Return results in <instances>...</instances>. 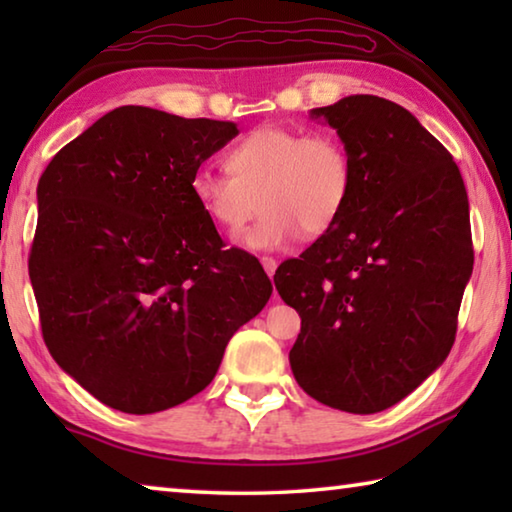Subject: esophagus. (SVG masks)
<instances>
[{"mask_svg":"<svg viewBox=\"0 0 512 512\" xmlns=\"http://www.w3.org/2000/svg\"><path fill=\"white\" fill-rule=\"evenodd\" d=\"M262 266H264V271H266V275H268V277H273V275H275L277 262H275L273 257H262Z\"/></svg>","mask_w":512,"mask_h":512,"instance_id":"1","label":"esophagus"}]
</instances>
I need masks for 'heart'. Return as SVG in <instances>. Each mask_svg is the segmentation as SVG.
I'll use <instances>...</instances> for the list:
<instances>
[{
	"label": "heart",
	"instance_id": "1",
	"mask_svg": "<svg viewBox=\"0 0 512 512\" xmlns=\"http://www.w3.org/2000/svg\"><path fill=\"white\" fill-rule=\"evenodd\" d=\"M230 176L198 171L192 194L216 228L237 232L266 207L259 221L239 235L253 250H275L302 237H323L350 203L354 169L339 137L289 126H262L225 155Z\"/></svg>",
	"mask_w": 512,
	"mask_h": 512
}]
</instances>
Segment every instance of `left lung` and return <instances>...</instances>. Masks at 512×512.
Segmentation results:
<instances>
[{"label": "left lung", "instance_id": "left-lung-1", "mask_svg": "<svg viewBox=\"0 0 512 512\" xmlns=\"http://www.w3.org/2000/svg\"><path fill=\"white\" fill-rule=\"evenodd\" d=\"M311 117L336 128L354 185L334 228L275 271L302 320L291 370L314 400L377 413L452 350L474 264L470 205L452 155L397 103L354 94Z\"/></svg>", "mask_w": 512, "mask_h": 512}]
</instances>
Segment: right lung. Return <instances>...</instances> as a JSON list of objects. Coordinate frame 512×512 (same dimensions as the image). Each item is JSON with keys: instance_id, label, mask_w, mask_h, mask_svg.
Returning <instances> with one entry per match:
<instances>
[{"instance_id": "right-lung-1", "label": "right lung", "mask_w": 512, "mask_h": 512, "mask_svg": "<svg viewBox=\"0 0 512 512\" xmlns=\"http://www.w3.org/2000/svg\"><path fill=\"white\" fill-rule=\"evenodd\" d=\"M232 121L121 106L63 146L38 183L29 255L42 339L110 409L158 413L201 393L271 280L192 194Z\"/></svg>"}]
</instances>
